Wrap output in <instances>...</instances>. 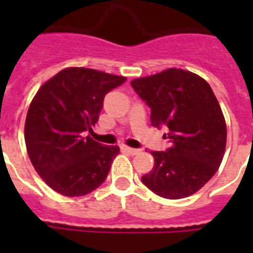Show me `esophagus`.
Here are the masks:
<instances>
[{"mask_svg": "<svg viewBox=\"0 0 253 253\" xmlns=\"http://www.w3.org/2000/svg\"><path fill=\"white\" fill-rule=\"evenodd\" d=\"M121 150H122V152H126V154H130V155H138L139 154V150H135V148H131V147L128 146H121Z\"/></svg>", "mask_w": 253, "mask_h": 253, "instance_id": "1", "label": "esophagus"}]
</instances>
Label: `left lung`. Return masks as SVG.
Segmentation results:
<instances>
[{
  "label": "left lung",
  "instance_id": "obj_1",
  "mask_svg": "<svg viewBox=\"0 0 253 253\" xmlns=\"http://www.w3.org/2000/svg\"><path fill=\"white\" fill-rule=\"evenodd\" d=\"M131 86L151 107L154 127H167V152L152 151L155 164L143 184L168 200L198 192L223 160L227 128L210 85L196 73L169 68L139 77Z\"/></svg>",
  "mask_w": 253,
  "mask_h": 253
}]
</instances>
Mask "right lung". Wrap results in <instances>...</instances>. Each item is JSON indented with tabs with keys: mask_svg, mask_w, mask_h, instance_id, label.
Listing matches in <instances>:
<instances>
[{
	"mask_svg": "<svg viewBox=\"0 0 253 253\" xmlns=\"http://www.w3.org/2000/svg\"><path fill=\"white\" fill-rule=\"evenodd\" d=\"M127 79L97 69L69 67L39 87L25 123L29 158L55 192L80 197L106 180L118 146H102L87 135L98 121L105 95Z\"/></svg>",
	"mask_w": 253,
	"mask_h": 253,
	"instance_id": "1",
	"label": "right lung"
}]
</instances>
